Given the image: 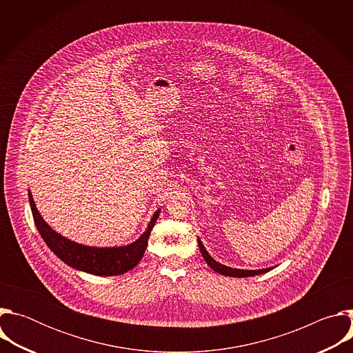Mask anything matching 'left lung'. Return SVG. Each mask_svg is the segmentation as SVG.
<instances>
[{"label": "left lung", "mask_w": 353, "mask_h": 353, "mask_svg": "<svg viewBox=\"0 0 353 353\" xmlns=\"http://www.w3.org/2000/svg\"><path fill=\"white\" fill-rule=\"evenodd\" d=\"M198 247H199V251L201 254H203L204 260L207 261V264L218 274H222V275H226V276H233V278H245V276H254V275H260V274H265L268 272L272 268H264V270H237V268H230V267H226L218 261H215L210 254L208 251L205 250L203 241H201L198 239Z\"/></svg>", "instance_id": "obj_1"}]
</instances>
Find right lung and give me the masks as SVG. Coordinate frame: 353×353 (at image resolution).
I'll return each mask as SVG.
<instances>
[{"mask_svg": "<svg viewBox=\"0 0 353 353\" xmlns=\"http://www.w3.org/2000/svg\"><path fill=\"white\" fill-rule=\"evenodd\" d=\"M29 203H30L34 225L40 236L48 245V248L52 250L53 253L67 265L88 274L99 275V276L121 275L132 270L141 261L148 245L150 230H152L161 214V210H158L154 214L152 219H150V222L148 223V228L141 234V237L128 245L89 247V245L75 243L50 228L39 214L30 191H29Z\"/></svg>", "mask_w": 353, "mask_h": 353, "instance_id": "obj_1", "label": "right lung"}]
</instances>
